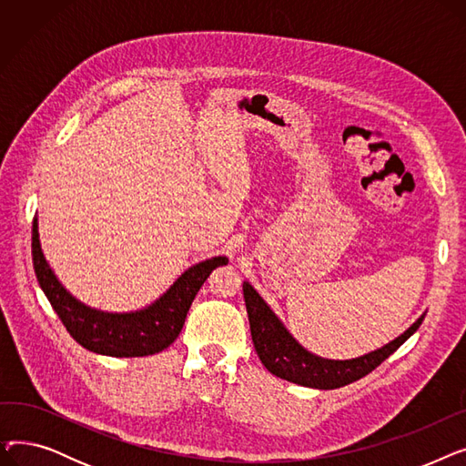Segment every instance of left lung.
Segmentation results:
<instances>
[{
	"instance_id": "8db88e82",
	"label": "left lung",
	"mask_w": 466,
	"mask_h": 466,
	"mask_svg": "<svg viewBox=\"0 0 466 466\" xmlns=\"http://www.w3.org/2000/svg\"><path fill=\"white\" fill-rule=\"evenodd\" d=\"M243 299H246L249 315L253 344L266 370L281 380L315 389L344 387L370 374L389 355H393L425 319L423 313L404 334L369 355L350 360H330L306 351L248 281L243 283Z\"/></svg>"
}]
</instances>
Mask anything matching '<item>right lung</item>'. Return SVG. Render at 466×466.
Returning a JSON list of instances; mask_svg holds the SVG:
<instances>
[{
	"mask_svg": "<svg viewBox=\"0 0 466 466\" xmlns=\"http://www.w3.org/2000/svg\"><path fill=\"white\" fill-rule=\"evenodd\" d=\"M32 260L39 287L73 339L88 351L109 357H147L174 344L196 292L217 266L228 262L227 257H213L190 266L149 308L132 313H106L73 299L56 279L41 251L37 218L32 227Z\"/></svg>",
	"mask_w": 466,
	"mask_h": 466,
	"instance_id": "add662e5",
	"label": "right lung"
}]
</instances>
